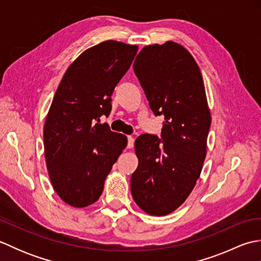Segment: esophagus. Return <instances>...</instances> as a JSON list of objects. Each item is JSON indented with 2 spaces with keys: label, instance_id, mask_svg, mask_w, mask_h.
<instances>
[{
  "label": "esophagus",
  "instance_id": "34e87169",
  "mask_svg": "<svg viewBox=\"0 0 261 261\" xmlns=\"http://www.w3.org/2000/svg\"><path fill=\"white\" fill-rule=\"evenodd\" d=\"M135 145V138L129 136L127 137V148H132Z\"/></svg>",
  "mask_w": 261,
  "mask_h": 261
}]
</instances>
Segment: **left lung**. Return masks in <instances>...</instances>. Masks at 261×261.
<instances>
[{"mask_svg":"<svg viewBox=\"0 0 261 261\" xmlns=\"http://www.w3.org/2000/svg\"><path fill=\"white\" fill-rule=\"evenodd\" d=\"M134 70L150 109L165 115L162 140L141 135L135 142L138 168L131 194L146 213L167 215L186 201L206 156L211 112L203 77L191 53L174 41L143 47Z\"/></svg>","mask_w":261,"mask_h":261,"instance_id":"left-lung-1","label":"left lung"}]
</instances>
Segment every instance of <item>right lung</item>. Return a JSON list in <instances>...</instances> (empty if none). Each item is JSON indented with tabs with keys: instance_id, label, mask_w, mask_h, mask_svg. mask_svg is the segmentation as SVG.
I'll return each instance as SVG.
<instances>
[{
	"instance_id": "add662e5",
	"label": "right lung",
	"mask_w": 261,
	"mask_h": 261,
	"mask_svg": "<svg viewBox=\"0 0 261 261\" xmlns=\"http://www.w3.org/2000/svg\"><path fill=\"white\" fill-rule=\"evenodd\" d=\"M138 46L107 40L82 53L59 83L43 127L46 165L58 196L86 207L101 196L104 181L126 147L124 135L101 123L111 96L130 68Z\"/></svg>"
}]
</instances>
